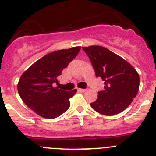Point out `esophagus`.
I'll return each mask as SVG.
<instances>
[{"mask_svg": "<svg viewBox=\"0 0 156 156\" xmlns=\"http://www.w3.org/2000/svg\"><path fill=\"white\" fill-rule=\"evenodd\" d=\"M78 91H80V92H81V93H84V92H85L86 90V89H82V88H78Z\"/></svg>", "mask_w": 156, "mask_h": 156, "instance_id": "34e87169", "label": "esophagus"}]
</instances>
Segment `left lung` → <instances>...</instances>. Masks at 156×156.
<instances>
[{"label":"left lung","mask_w":156,"mask_h":156,"mask_svg":"<svg viewBox=\"0 0 156 156\" xmlns=\"http://www.w3.org/2000/svg\"><path fill=\"white\" fill-rule=\"evenodd\" d=\"M90 58L97 77L104 81V90L90 106L95 111L112 116L123 111L136 96L140 76L128 62L101 46L82 47Z\"/></svg>","instance_id":"left-lung-1"}]
</instances>
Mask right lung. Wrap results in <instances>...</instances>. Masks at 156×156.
I'll return each mask as SVG.
<instances>
[{
    "instance_id": "1",
    "label": "right lung",
    "mask_w": 156,
    "mask_h": 156,
    "mask_svg": "<svg viewBox=\"0 0 156 156\" xmlns=\"http://www.w3.org/2000/svg\"><path fill=\"white\" fill-rule=\"evenodd\" d=\"M81 46L55 51L44 55L23 73L17 90L26 105L43 118H56L70 107V99L77 92L54 87L58 77L76 57Z\"/></svg>"
}]
</instances>
